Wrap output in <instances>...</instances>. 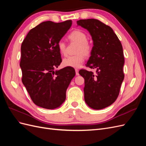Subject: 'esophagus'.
<instances>
[{
	"label": "esophagus",
	"instance_id": "1",
	"mask_svg": "<svg viewBox=\"0 0 146 146\" xmlns=\"http://www.w3.org/2000/svg\"><path fill=\"white\" fill-rule=\"evenodd\" d=\"M76 76H78V75H79L78 70L77 69H76Z\"/></svg>",
	"mask_w": 146,
	"mask_h": 146
}]
</instances>
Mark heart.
Segmentation results:
<instances>
[{
    "label": "heart",
    "mask_w": 146,
    "mask_h": 146,
    "mask_svg": "<svg viewBox=\"0 0 146 146\" xmlns=\"http://www.w3.org/2000/svg\"><path fill=\"white\" fill-rule=\"evenodd\" d=\"M68 38L70 41L78 44L76 55L70 56L63 60V63L66 67L78 68L82 65L85 60V56L90 55L92 50V46L88 42L86 34L80 30H75L68 35ZM58 48L61 54L65 55L66 54V46L63 41H60L58 43Z\"/></svg>",
    "instance_id": "b5f03b06"
}]
</instances>
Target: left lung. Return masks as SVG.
I'll list each match as a JSON object with an SVG mask.
<instances>
[{"label":"left lung","instance_id":"8db88e82","mask_svg":"<svg viewBox=\"0 0 146 146\" xmlns=\"http://www.w3.org/2000/svg\"><path fill=\"white\" fill-rule=\"evenodd\" d=\"M77 24L92 37L93 47L86 65L97 70L96 75L85 69L79 71L85 79V101L92 109H103L115 102L124 78L122 46L113 30L98 19H80Z\"/></svg>","mask_w":146,"mask_h":146}]
</instances>
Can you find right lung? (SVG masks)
<instances>
[{"label":"right lung","instance_id":"obj_1","mask_svg":"<svg viewBox=\"0 0 146 146\" xmlns=\"http://www.w3.org/2000/svg\"><path fill=\"white\" fill-rule=\"evenodd\" d=\"M71 25V20L43 22L31 29L22 43V82L38 107L50 110L60 107L76 75L71 67L55 71L62 61L58 43Z\"/></svg>","mask_w":146,"mask_h":146}]
</instances>
